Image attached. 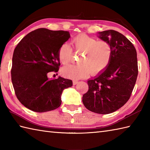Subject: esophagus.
<instances>
[{
  "label": "esophagus",
  "mask_w": 150,
  "mask_h": 150,
  "mask_svg": "<svg viewBox=\"0 0 150 150\" xmlns=\"http://www.w3.org/2000/svg\"><path fill=\"white\" fill-rule=\"evenodd\" d=\"M78 81H73V85H76V84H78Z\"/></svg>",
  "instance_id": "esophagus-1"
}]
</instances>
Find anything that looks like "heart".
Here are the masks:
<instances>
[{
  "label": "heart",
  "mask_w": 150,
  "mask_h": 150,
  "mask_svg": "<svg viewBox=\"0 0 150 150\" xmlns=\"http://www.w3.org/2000/svg\"><path fill=\"white\" fill-rule=\"evenodd\" d=\"M71 44L74 49L83 52L79 64H69L63 67L62 75L66 78L79 79L86 77L90 73L96 75L106 69L111 61L113 49L106 40H98L86 34H79L73 38ZM72 55V49L68 43L60 46L58 52L60 62L68 63Z\"/></svg>",
  "instance_id": "1"
}]
</instances>
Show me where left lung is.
I'll list each match as a JSON object with an SVG mask.
<instances>
[{"label":"left lung","instance_id":"8db88e82","mask_svg":"<svg viewBox=\"0 0 150 150\" xmlns=\"http://www.w3.org/2000/svg\"><path fill=\"white\" fill-rule=\"evenodd\" d=\"M97 37L111 44L112 57L104 71L88 81L89 90L82 103L92 112L105 115L119 110L129 100L138 75L137 57L133 44L118 31H101Z\"/></svg>","mask_w":150,"mask_h":150}]
</instances>
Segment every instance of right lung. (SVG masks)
Instances as JSON below:
<instances>
[{
	"label": "right lung",
	"mask_w": 150,
	"mask_h": 150,
	"mask_svg": "<svg viewBox=\"0 0 150 150\" xmlns=\"http://www.w3.org/2000/svg\"><path fill=\"white\" fill-rule=\"evenodd\" d=\"M70 38L69 31L39 28L26 35L14 50L11 71L15 92L22 104L31 111L43 113L58 108L64 89L71 80L61 77L50 79L60 65L58 52Z\"/></svg>",
	"instance_id": "obj_1"
}]
</instances>
